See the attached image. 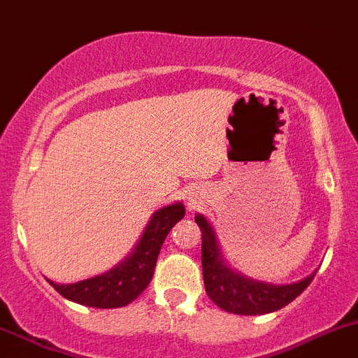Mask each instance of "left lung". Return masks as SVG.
I'll use <instances>...</instances> for the list:
<instances>
[{
    "label": "left lung",
    "instance_id": "8db88e82",
    "mask_svg": "<svg viewBox=\"0 0 358 358\" xmlns=\"http://www.w3.org/2000/svg\"><path fill=\"white\" fill-rule=\"evenodd\" d=\"M194 220L201 230V264L206 294L227 313L239 316L275 313L299 297L316 276L317 270H314L306 278L287 285H273L249 278L225 259L208 218L198 213Z\"/></svg>",
    "mask_w": 358,
    "mask_h": 358
}]
</instances>
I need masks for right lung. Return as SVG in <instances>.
<instances>
[{"instance_id":"right-lung-1","label":"right lung","mask_w":358,"mask_h":358,"mask_svg":"<svg viewBox=\"0 0 358 358\" xmlns=\"http://www.w3.org/2000/svg\"><path fill=\"white\" fill-rule=\"evenodd\" d=\"M186 208L180 201L157 210L148 220L133 251L116 266L92 278L75 283H55L51 287L68 301L97 309H116L133 302L152 282L157 257L171 229L182 220Z\"/></svg>"}]
</instances>
